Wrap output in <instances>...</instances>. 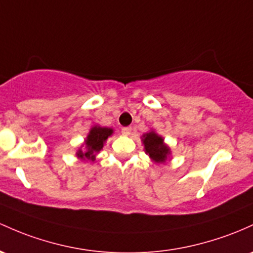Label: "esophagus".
Here are the masks:
<instances>
[{
  "label": "esophagus",
  "instance_id": "esophagus-1",
  "mask_svg": "<svg viewBox=\"0 0 253 253\" xmlns=\"http://www.w3.org/2000/svg\"><path fill=\"white\" fill-rule=\"evenodd\" d=\"M121 133L124 135H129L132 133V128L131 127H124V128L121 129Z\"/></svg>",
  "mask_w": 253,
  "mask_h": 253
}]
</instances>
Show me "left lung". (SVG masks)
<instances>
[{"label":"left lung","instance_id":"obj_1","mask_svg":"<svg viewBox=\"0 0 253 253\" xmlns=\"http://www.w3.org/2000/svg\"><path fill=\"white\" fill-rule=\"evenodd\" d=\"M141 143L144 145V151L151 158L152 162L165 163L171 156V150L165 143V138L161 137L154 129L141 135Z\"/></svg>","mask_w":253,"mask_h":253}]
</instances>
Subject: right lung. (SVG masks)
I'll use <instances>...</instances> for the list:
<instances>
[{
  "instance_id": "obj_1",
  "label": "right lung",
  "mask_w": 253,
  "mask_h": 253,
  "mask_svg": "<svg viewBox=\"0 0 253 253\" xmlns=\"http://www.w3.org/2000/svg\"><path fill=\"white\" fill-rule=\"evenodd\" d=\"M114 129L110 127H102L95 125L91 127L86 135L84 143L77 150L76 155L82 161H95L97 154L103 149L105 141L110 135H113Z\"/></svg>"
}]
</instances>
